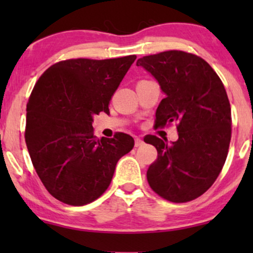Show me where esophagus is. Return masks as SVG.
Segmentation results:
<instances>
[{"label":"esophagus","mask_w":253,"mask_h":253,"mask_svg":"<svg viewBox=\"0 0 253 253\" xmlns=\"http://www.w3.org/2000/svg\"><path fill=\"white\" fill-rule=\"evenodd\" d=\"M144 144V140L141 138H139V136H136L135 138V141H134V145H135V147H139V146H141V145Z\"/></svg>","instance_id":"34e87169"}]
</instances>
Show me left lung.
<instances>
[{"label":"left lung","instance_id":"8db88e82","mask_svg":"<svg viewBox=\"0 0 253 253\" xmlns=\"http://www.w3.org/2000/svg\"><path fill=\"white\" fill-rule=\"evenodd\" d=\"M155 77L165 97L156 126L177 123L178 139L168 144L155 135L158 158L147 170L153 191L171 202H188L206 193L219 176L231 141V106L225 86L202 58L167 51L138 59Z\"/></svg>","mask_w":253,"mask_h":253}]
</instances>
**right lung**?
Here are the masks:
<instances>
[{
    "mask_svg": "<svg viewBox=\"0 0 253 253\" xmlns=\"http://www.w3.org/2000/svg\"><path fill=\"white\" fill-rule=\"evenodd\" d=\"M135 56L69 59L40 76L27 103L25 139L32 163L52 196L83 206L109 187L121 157L134 146L125 133L97 139L94 115L108 104Z\"/></svg>",
    "mask_w": 253,
    "mask_h": 253,
    "instance_id": "obj_1",
    "label": "right lung"
}]
</instances>
